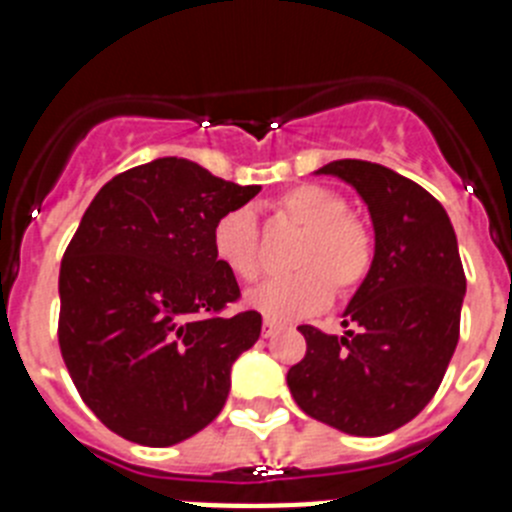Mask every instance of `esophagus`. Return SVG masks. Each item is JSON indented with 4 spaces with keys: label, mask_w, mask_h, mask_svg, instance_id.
Listing matches in <instances>:
<instances>
[{
    "label": "esophagus",
    "mask_w": 512,
    "mask_h": 512,
    "mask_svg": "<svg viewBox=\"0 0 512 512\" xmlns=\"http://www.w3.org/2000/svg\"><path fill=\"white\" fill-rule=\"evenodd\" d=\"M279 330V325L274 323V320H264V328H261V333H264V338H271L274 333Z\"/></svg>",
    "instance_id": "34e87169"
}]
</instances>
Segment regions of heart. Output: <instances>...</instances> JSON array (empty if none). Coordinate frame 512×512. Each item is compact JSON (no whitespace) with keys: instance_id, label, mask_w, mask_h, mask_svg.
I'll use <instances>...</instances> for the list:
<instances>
[{"instance_id":"b5f03b06","label":"heart","mask_w":512,"mask_h":512,"mask_svg":"<svg viewBox=\"0 0 512 512\" xmlns=\"http://www.w3.org/2000/svg\"><path fill=\"white\" fill-rule=\"evenodd\" d=\"M289 220L305 228L292 256L297 271L274 277L246 292V305L264 318L289 323L323 310L338 292L354 289L372 264V243L356 220L346 215L341 194L320 184H300L279 197ZM212 253L217 264L233 277L253 279L259 274V233L248 207L220 215L212 225Z\"/></svg>"}]
</instances>
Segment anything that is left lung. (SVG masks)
<instances>
[{
    "label": "left lung",
    "mask_w": 512,
    "mask_h": 512,
    "mask_svg": "<svg viewBox=\"0 0 512 512\" xmlns=\"http://www.w3.org/2000/svg\"><path fill=\"white\" fill-rule=\"evenodd\" d=\"M315 174L354 187L374 259L343 310V336L300 325L307 354L287 372L310 418L348 436H384L431 402L459 341L467 279L454 225L433 194L387 166L343 158Z\"/></svg>",
    "instance_id": "1"
}]
</instances>
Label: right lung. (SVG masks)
<instances>
[{
	"mask_svg": "<svg viewBox=\"0 0 512 512\" xmlns=\"http://www.w3.org/2000/svg\"><path fill=\"white\" fill-rule=\"evenodd\" d=\"M261 187L164 156L104 184L58 274V343L81 400L117 436L164 449L220 415L230 369L261 336L212 253V225Z\"/></svg>",
	"mask_w": 512,
	"mask_h": 512,
	"instance_id": "1",
	"label": "right lung"
}]
</instances>
